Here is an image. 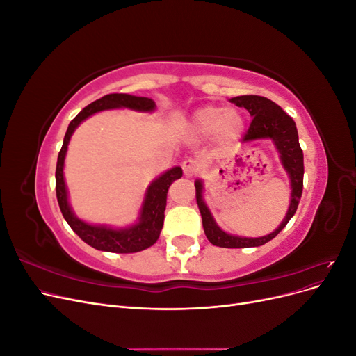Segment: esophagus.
<instances>
[{
  "mask_svg": "<svg viewBox=\"0 0 356 356\" xmlns=\"http://www.w3.org/2000/svg\"><path fill=\"white\" fill-rule=\"evenodd\" d=\"M182 170H184L186 177H193V175H196L197 172L200 170L199 161H197V160H195V159H187V160H184V163H182Z\"/></svg>",
  "mask_w": 356,
  "mask_h": 356,
  "instance_id": "esophagus-1",
  "label": "esophagus"
}]
</instances>
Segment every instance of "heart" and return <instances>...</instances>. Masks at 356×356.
<instances>
[{
	"label": "heart",
	"mask_w": 356,
	"mask_h": 356,
	"mask_svg": "<svg viewBox=\"0 0 356 356\" xmlns=\"http://www.w3.org/2000/svg\"><path fill=\"white\" fill-rule=\"evenodd\" d=\"M243 129V118L234 110L207 105L193 113L190 131L196 136L207 138L213 135L220 144L230 145L239 139Z\"/></svg>",
	"instance_id": "1"
}]
</instances>
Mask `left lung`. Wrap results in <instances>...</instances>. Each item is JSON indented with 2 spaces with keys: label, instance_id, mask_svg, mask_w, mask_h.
<instances>
[{
  "label": "left lung",
  "instance_id": "8db88e82",
  "mask_svg": "<svg viewBox=\"0 0 356 356\" xmlns=\"http://www.w3.org/2000/svg\"><path fill=\"white\" fill-rule=\"evenodd\" d=\"M230 102L236 104L238 106H243L252 115V120L248 131L245 132L242 141L251 143L255 139L261 138H270L275 143L277 152L281 153V160L285 170L288 172L291 179V203L289 209L286 212V217L284 218L282 224L279 227L263 238H239V236H232L229 233L222 232L217 224H215L209 209L203 202L202 197V182L197 179L195 182L196 187V202L202 215L203 230L207 234L208 241L221 248H251V246H260L272 241L279 234L288 221L293 218L296 213L298 203L301 199V193H303V175H305V163H303V149L298 143V134L297 127L293 118H291L279 105L273 101L264 98V96L257 95H243L232 98Z\"/></svg>",
  "mask_w": 356,
  "mask_h": 356
}]
</instances>
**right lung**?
I'll use <instances>...</instances> for the list:
<instances>
[{
	"label": "right lung",
	"instance_id": "add662e5",
	"mask_svg": "<svg viewBox=\"0 0 356 356\" xmlns=\"http://www.w3.org/2000/svg\"><path fill=\"white\" fill-rule=\"evenodd\" d=\"M110 108H131L136 111H153L156 108V104L149 98H141V96H132L126 93H110L102 96L101 99L89 104L88 106L75 115L68 129L65 138H63V144L58 156V165H56V197L60 212L63 218L67 220L70 227L80 236V239L90 245L95 250L106 251V252H117V254H131L144 251L147 248L156 243L159 239L161 227H163L165 221V209H166V197L168 190L172 182L182 177V169L175 166L170 170L165 172L163 175L159 177L156 181L152 182L145 193V200L143 204L141 218L132 227L114 230L104 227V225H90L79 220L72 213L68 196H67V187L65 181H63V160H65L68 143L71 139L72 132L75 131L83 120H86L89 115Z\"/></svg>",
	"mask_w": 356,
	"mask_h": 356
}]
</instances>
